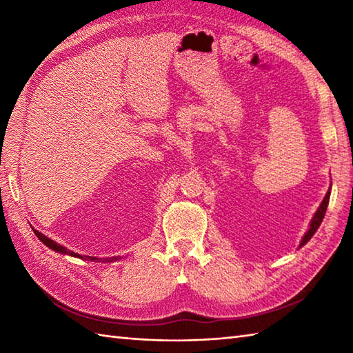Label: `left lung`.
Returning <instances> with one entry per match:
<instances>
[{
  "label": "left lung",
  "instance_id": "8db88e82",
  "mask_svg": "<svg viewBox=\"0 0 353 353\" xmlns=\"http://www.w3.org/2000/svg\"><path fill=\"white\" fill-rule=\"evenodd\" d=\"M329 196H331V192L327 191V192H326V196H325V199H323V201H321V205H320V206H319V209H317V212L314 214V216H312V220H311V223H310V229H308V232H306L305 236L302 238L301 247H302V245H305L306 243L310 241V239L312 238V235L316 234L317 229L320 228L321 221H323V219H325V214H326V209H327V203H329Z\"/></svg>",
  "mask_w": 353,
  "mask_h": 353
}]
</instances>
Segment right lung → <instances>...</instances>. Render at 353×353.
Masks as SVG:
<instances>
[{"label":"right lung","instance_id":"right-lung-1","mask_svg":"<svg viewBox=\"0 0 353 353\" xmlns=\"http://www.w3.org/2000/svg\"><path fill=\"white\" fill-rule=\"evenodd\" d=\"M34 235L41 239V241L47 245V247H50L51 250H54V252H57V253H63V254H70V256H74V258H80V259H85V261H92V262H95V261H103V259H100V258H94V256H81V254H79V253H74V252H71V250H68L66 249V247H63V245H61V244H57L56 241H52V239H50L48 236H45L43 234H41L39 230H34ZM112 259H117V258H110V261ZM104 261H109V259H104Z\"/></svg>","mask_w":353,"mask_h":353}]
</instances>
